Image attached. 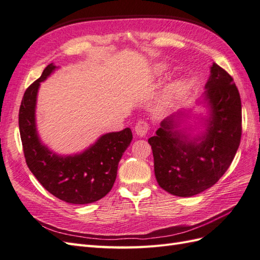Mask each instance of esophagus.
I'll return each mask as SVG.
<instances>
[{
  "label": "esophagus",
  "mask_w": 260,
  "mask_h": 260,
  "mask_svg": "<svg viewBox=\"0 0 260 260\" xmlns=\"http://www.w3.org/2000/svg\"><path fill=\"white\" fill-rule=\"evenodd\" d=\"M149 129V125L145 121H138V123L135 126V134L138 137H145L147 135V132Z\"/></svg>",
  "instance_id": "34e87169"
}]
</instances>
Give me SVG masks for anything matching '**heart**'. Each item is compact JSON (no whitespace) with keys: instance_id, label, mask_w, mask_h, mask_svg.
<instances>
[{"instance_id":"1","label":"heart","mask_w":260,"mask_h":260,"mask_svg":"<svg viewBox=\"0 0 260 260\" xmlns=\"http://www.w3.org/2000/svg\"><path fill=\"white\" fill-rule=\"evenodd\" d=\"M167 69H168V67L166 63H162V62L157 63L154 67V75L156 77H161L165 75L166 72H167ZM184 89H185V82L183 81V80L178 79V80H176V81L171 82L167 86V89L165 90L160 101H159V105L161 106V109L168 108L172 100L177 98L179 94H181Z\"/></svg>"}]
</instances>
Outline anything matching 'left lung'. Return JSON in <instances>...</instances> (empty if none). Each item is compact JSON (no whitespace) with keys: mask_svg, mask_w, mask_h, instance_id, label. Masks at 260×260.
Wrapping results in <instances>:
<instances>
[{"mask_svg":"<svg viewBox=\"0 0 260 260\" xmlns=\"http://www.w3.org/2000/svg\"><path fill=\"white\" fill-rule=\"evenodd\" d=\"M208 109L205 129L191 136L184 118L191 110L165 118L148 139L158 184L177 197H193L215 184L229 169L242 136V102L233 78L211 66L202 100Z\"/></svg>","mask_w":260,"mask_h":260,"instance_id":"1","label":"left lung"}]
</instances>
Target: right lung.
<instances>
[{
	"mask_svg": "<svg viewBox=\"0 0 260 260\" xmlns=\"http://www.w3.org/2000/svg\"><path fill=\"white\" fill-rule=\"evenodd\" d=\"M58 68L46 67L42 76L25 91L18 114L23 150L29 170L52 196L72 204H88L102 199L115 182L118 162L129 146L131 128L112 132L81 152L59 155L39 138L36 127L37 93L41 83Z\"/></svg>",
	"mask_w": 260,
	"mask_h": 260,
	"instance_id": "add662e5",
	"label": "right lung"
}]
</instances>
